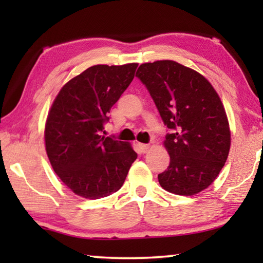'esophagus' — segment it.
<instances>
[{"label": "esophagus", "instance_id": "1", "mask_svg": "<svg viewBox=\"0 0 263 263\" xmlns=\"http://www.w3.org/2000/svg\"><path fill=\"white\" fill-rule=\"evenodd\" d=\"M138 147H139V149H140V152L141 153H147L148 152V149H149V145H147V144H138Z\"/></svg>", "mask_w": 263, "mask_h": 263}]
</instances>
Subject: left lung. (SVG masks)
Segmentation results:
<instances>
[{
    "label": "left lung",
    "instance_id": "8db88e82",
    "mask_svg": "<svg viewBox=\"0 0 263 263\" xmlns=\"http://www.w3.org/2000/svg\"><path fill=\"white\" fill-rule=\"evenodd\" d=\"M136 77L147 88L171 133V157L159 183L169 193L193 196L206 189L224 167L231 133L219 96L196 70L172 60L140 65Z\"/></svg>",
    "mask_w": 263,
    "mask_h": 263
}]
</instances>
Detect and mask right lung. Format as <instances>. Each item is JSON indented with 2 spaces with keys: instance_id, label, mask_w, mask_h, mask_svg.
Listing matches in <instances>:
<instances>
[{
  "instance_id": "right-lung-1",
  "label": "right lung",
  "mask_w": 263,
  "mask_h": 263,
  "mask_svg": "<svg viewBox=\"0 0 263 263\" xmlns=\"http://www.w3.org/2000/svg\"><path fill=\"white\" fill-rule=\"evenodd\" d=\"M138 64L96 65L61 88L47 116L46 153L53 169L81 197L99 199L122 188L137 153L104 137L108 112L135 78Z\"/></svg>"
}]
</instances>
